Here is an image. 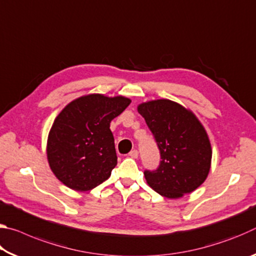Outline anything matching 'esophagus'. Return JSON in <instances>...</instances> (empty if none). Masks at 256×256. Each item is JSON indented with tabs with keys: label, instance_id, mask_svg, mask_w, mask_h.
<instances>
[{
	"label": "esophagus",
	"instance_id": "esophagus-1",
	"mask_svg": "<svg viewBox=\"0 0 256 256\" xmlns=\"http://www.w3.org/2000/svg\"><path fill=\"white\" fill-rule=\"evenodd\" d=\"M128 156H130V157H131V158H133V159H136V158H138V150H136V149H134V150H132V151H131V152H130V154H128Z\"/></svg>",
	"mask_w": 256,
	"mask_h": 256
}]
</instances>
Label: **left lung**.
<instances>
[{
    "label": "left lung",
    "instance_id": "8db88e82",
    "mask_svg": "<svg viewBox=\"0 0 256 256\" xmlns=\"http://www.w3.org/2000/svg\"><path fill=\"white\" fill-rule=\"evenodd\" d=\"M138 112L152 132L162 156L157 170L144 172L146 183L168 198L196 190L209 175L212 158L209 136L196 114L170 99L142 102Z\"/></svg>",
    "mask_w": 256,
    "mask_h": 256
}]
</instances>
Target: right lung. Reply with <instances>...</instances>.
I'll use <instances>...</instances> for the list:
<instances>
[{
    "instance_id": "right-lung-1",
    "label": "right lung",
    "mask_w": 256,
    "mask_h": 256,
    "mask_svg": "<svg viewBox=\"0 0 256 256\" xmlns=\"http://www.w3.org/2000/svg\"><path fill=\"white\" fill-rule=\"evenodd\" d=\"M131 104L124 96L90 94L74 99L56 116L46 154L56 178L78 192L108 180L118 164L110 122Z\"/></svg>"
}]
</instances>
